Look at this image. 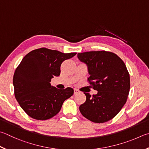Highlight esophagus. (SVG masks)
<instances>
[{"mask_svg": "<svg viewBox=\"0 0 149 149\" xmlns=\"http://www.w3.org/2000/svg\"><path fill=\"white\" fill-rule=\"evenodd\" d=\"M74 91V94H77L80 93V91L79 90H77V89H76V88H75Z\"/></svg>", "mask_w": 149, "mask_h": 149, "instance_id": "obj_1", "label": "esophagus"}]
</instances>
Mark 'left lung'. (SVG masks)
Instances as JSON below:
<instances>
[{"instance_id": "obj_1", "label": "left lung", "mask_w": 149, "mask_h": 149, "mask_svg": "<svg viewBox=\"0 0 149 149\" xmlns=\"http://www.w3.org/2000/svg\"><path fill=\"white\" fill-rule=\"evenodd\" d=\"M86 64L90 77L88 81L96 94L84 93L86 101L79 106L83 117L93 123L112 119L126 104L130 88V74L123 60L106 51H88L77 54Z\"/></svg>"}]
</instances>
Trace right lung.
Returning a JSON list of instances; mask_svg holds the SVG:
<instances>
[{
  "instance_id": "right-lung-1",
  "label": "right lung",
  "mask_w": 149,
  "mask_h": 149,
  "mask_svg": "<svg viewBox=\"0 0 149 149\" xmlns=\"http://www.w3.org/2000/svg\"><path fill=\"white\" fill-rule=\"evenodd\" d=\"M75 55L42 47L24 56L15 70L13 84L15 98L29 117L40 120L49 119L73 95V88L58 89L51 86L50 81L54 76L60 75L63 62Z\"/></svg>"
}]
</instances>
